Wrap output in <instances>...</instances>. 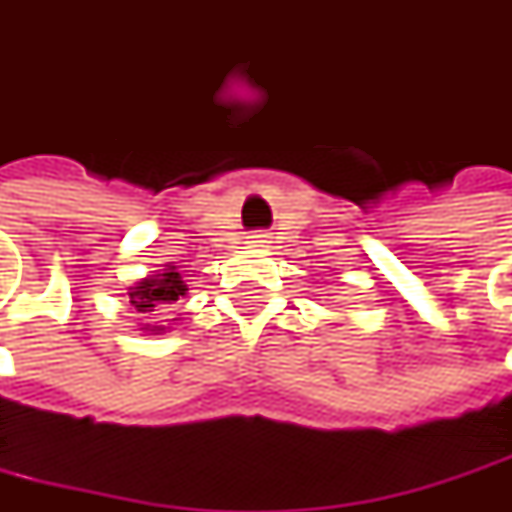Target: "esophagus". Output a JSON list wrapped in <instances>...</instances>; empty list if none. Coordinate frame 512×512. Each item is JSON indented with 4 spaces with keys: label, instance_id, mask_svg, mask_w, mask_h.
<instances>
[{
    "label": "esophagus",
    "instance_id": "obj_1",
    "mask_svg": "<svg viewBox=\"0 0 512 512\" xmlns=\"http://www.w3.org/2000/svg\"><path fill=\"white\" fill-rule=\"evenodd\" d=\"M249 246H266L269 240H266V235H260V232H255V235H249V240H246Z\"/></svg>",
    "mask_w": 512,
    "mask_h": 512
}]
</instances>
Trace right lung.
Instances as JSON below:
<instances>
[{"label": "right lung", "instance_id": "1", "mask_svg": "<svg viewBox=\"0 0 512 512\" xmlns=\"http://www.w3.org/2000/svg\"><path fill=\"white\" fill-rule=\"evenodd\" d=\"M186 283L181 272H178V266H172L167 263L164 269H158L155 274H147V277H141L135 286H130V303H133V309L141 314V317H161V314H167L172 306H178L181 300L186 297ZM175 320H181V317H175ZM172 320V323H175ZM169 326H158V323H138V331H144V334H164Z\"/></svg>", "mask_w": 512, "mask_h": 512}]
</instances>
